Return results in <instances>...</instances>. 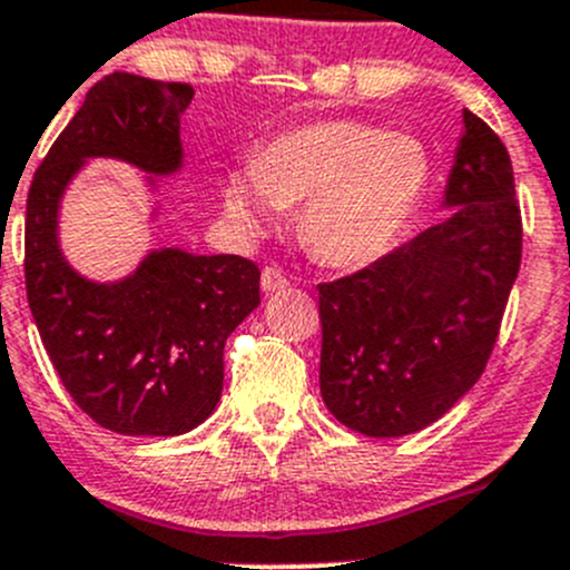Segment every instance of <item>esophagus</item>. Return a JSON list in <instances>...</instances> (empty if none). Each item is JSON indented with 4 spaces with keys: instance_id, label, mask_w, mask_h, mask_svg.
I'll return each instance as SVG.
<instances>
[{
    "instance_id": "obj_1",
    "label": "esophagus",
    "mask_w": 570,
    "mask_h": 570,
    "mask_svg": "<svg viewBox=\"0 0 570 570\" xmlns=\"http://www.w3.org/2000/svg\"><path fill=\"white\" fill-rule=\"evenodd\" d=\"M286 286H289V278H286L284 273H281L278 267H264L261 269V289L267 292H281V289H286Z\"/></svg>"
}]
</instances>
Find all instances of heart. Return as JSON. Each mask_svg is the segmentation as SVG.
<instances>
[{"mask_svg": "<svg viewBox=\"0 0 570 570\" xmlns=\"http://www.w3.org/2000/svg\"><path fill=\"white\" fill-rule=\"evenodd\" d=\"M422 140L363 120H315L281 131L255 163L227 174L222 205L247 236L301 210V238L328 267H368L402 238L428 196Z\"/></svg>", "mask_w": 570, "mask_h": 570, "instance_id": "heart-1", "label": "heart"}]
</instances>
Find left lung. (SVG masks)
<instances>
[{
  "mask_svg": "<svg viewBox=\"0 0 570 570\" xmlns=\"http://www.w3.org/2000/svg\"><path fill=\"white\" fill-rule=\"evenodd\" d=\"M446 219L321 292V393L371 439L416 433L470 391L501 332L523 222L507 146L464 111Z\"/></svg>",
  "mask_w": 570,
  "mask_h": 570,
  "instance_id": "left-lung-1",
  "label": "left lung"
}]
</instances>
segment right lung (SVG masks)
<instances>
[{
    "label": "right lung",
    "mask_w": 570,
    "mask_h": 570,
    "mask_svg": "<svg viewBox=\"0 0 570 570\" xmlns=\"http://www.w3.org/2000/svg\"><path fill=\"white\" fill-rule=\"evenodd\" d=\"M190 98V83L100 78L30 183V312L69 396L120 435H179L205 422L222 399L227 337L261 303V273L242 255L165 247L124 281L95 284L58 247L61 196L87 159H124L151 183L183 168L179 115Z\"/></svg>",
    "instance_id": "obj_1"
}]
</instances>
